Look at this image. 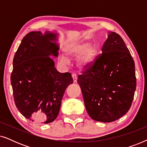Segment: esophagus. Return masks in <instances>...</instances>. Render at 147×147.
Masks as SVG:
<instances>
[{"label":"esophagus","instance_id":"esophagus-1","mask_svg":"<svg viewBox=\"0 0 147 147\" xmlns=\"http://www.w3.org/2000/svg\"><path fill=\"white\" fill-rule=\"evenodd\" d=\"M72 78H73L74 82H77L78 77H77V75H76V74H72Z\"/></svg>","mask_w":147,"mask_h":147}]
</instances>
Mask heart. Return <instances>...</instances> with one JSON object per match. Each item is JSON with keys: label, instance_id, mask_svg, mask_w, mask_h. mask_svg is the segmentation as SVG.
Instances as JSON below:
<instances>
[{"label": "heart", "instance_id": "obj_1", "mask_svg": "<svg viewBox=\"0 0 147 147\" xmlns=\"http://www.w3.org/2000/svg\"><path fill=\"white\" fill-rule=\"evenodd\" d=\"M90 44V41L88 40H82L68 44L64 48V53L68 58L77 57L76 59V65L82 70L91 67L99 53L100 45L98 43H93L91 45ZM67 58L61 55L59 57L60 61L64 64H68L69 60Z\"/></svg>", "mask_w": 147, "mask_h": 147}]
</instances>
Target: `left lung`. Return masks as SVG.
I'll list each match as a JSON object with an SVG mask.
<instances>
[{
	"instance_id": "obj_1",
	"label": "left lung",
	"mask_w": 147,
	"mask_h": 147,
	"mask_svg": "<svg viewBox=\"0 0 147 147\" xmlns=\"http://www.w3.org/2000/svg\"><path fill=\"white\" fill-rule=\"evenodd\" d=\"M102 51L77 82L90 117L111 122L131 106L136 86L134 62L123 39L115 32H108Z\"/></svg>"
}]
</instances>
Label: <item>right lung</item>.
Masks as SVG:
<instances>
[{
  "mask_svg": "<svg viewBox=\"0 0 147 147\" xmlns=\"http://www.w3.org/2000/svg\"><path fill=\"white\" fill-rule=\"evenodd\" d=\"M57 32H30L13 59L11 76L15 105L26 118L38 124L56 119L66 88L73 84L70 73H59L51 57H57Z\"/></svg>",
  "mask_w": 147,
  "mask_h": 147,
  "instance_id": "add662e5",
  "label": "right lung"
}]
</instances>
